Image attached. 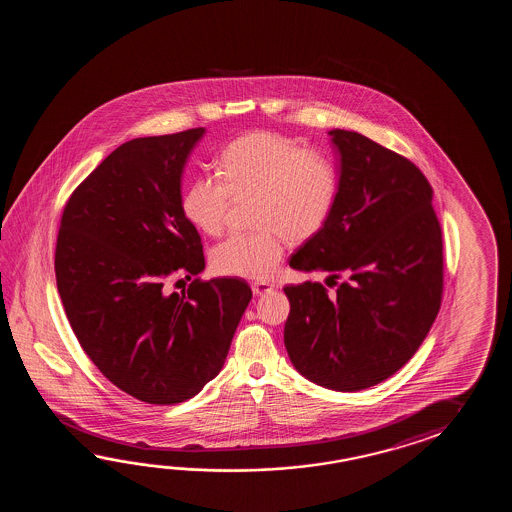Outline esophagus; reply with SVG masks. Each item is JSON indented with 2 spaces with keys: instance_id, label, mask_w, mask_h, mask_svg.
I'll list each match as a JSON object with an SVG mask.
<instances>
[{
  "instance_id": "obj_1",
  "label": "esophagus",
  "mask_w": 512,
  "mask_h": 512,
  "mask_svg": "<svg viewBox=\"0 0 512 512\" xmlns=\"http://www.w3.org/2000/svg\"><path fill=\"white\" fill-rule=\"evenodd\" d=\"M271 291H272L271 283H265V282L252 283V293L256 294V296H263V294L271 293Z\"/></svg>"
}]
</instances>
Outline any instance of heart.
I'll return each mask as SVG.
<instances>
[{
	"mask_svg": "<svg viewBox=\"0 0 512 512\" xmlns=\"http://www.w3.org/2000/svg\"><path fill=\"white\" fill-rule=\"evenodd\" d=\"M221 179L199 175L186 186L185 218L208 236L225 229L232 197L256 194L254 221L261 230L234 234L212 251L216 271L267 280L278 269L285 240L302 243L326 227L338 197V170L320 150L274 131L241 135L221 153Z\"/></svg>",
	"mask_w": 512,
	"mask_h": 512,
	"instance_id": "1",
	"label": "heart"
}]
</instances>
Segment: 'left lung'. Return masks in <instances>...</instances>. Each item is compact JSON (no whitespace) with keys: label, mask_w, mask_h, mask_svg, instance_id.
Returning a JSON list of instances; mask_svg holds the SVG:
<instances>
[{"label":"left lung","mask_w":512,"mask_h":512,"mask_svg":"<svg viewBox=\"0 0 512 512\" xmlns=\"http://www.w3.org/2000/svg\"><path fill=\"white\" fill-rule=\"evenodd\" d=\"M329 135L340 155L337 205L289 265L329 272L337 289L283 287V342L305 379L359 392L401 370L428 335L441 307L443 238L434 190L412 161L357 131Z\"/></svg>","instance_id":"1"}]
</instances>
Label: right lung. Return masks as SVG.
Returning <instances> with one entry per match:
<instances>
[{"label":"right lung","instance_id":"obj_1","mask_svg":"<svg viewBox=\"0 0 512 512\" xmlns=\"http://www.w3.org/2000/svg\"><path fill=\"white\" fill-rule=\"evenodd\" d=\"M205 128L124 142L71 194L56 238L58 293L87 357L122 392L177 404L218 375L251 302L240 278L170 276L205 269L181 208V177Z\"/></svg>","mask_w":512,"mask_h":512}]
</instances>
